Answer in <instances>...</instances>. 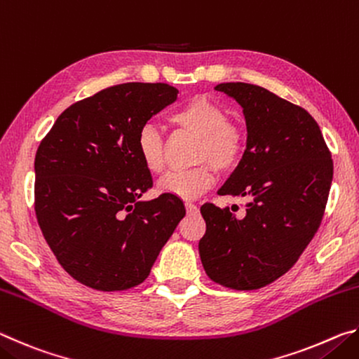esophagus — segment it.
Here are the masks:
<instances>
[{
	"label": "esophagus",
	"mask_w": 359,
	"mask_h": 359,
	"mask_svg": "<svg viewBox=\"0 0 359 359\" xmlns=\"http://www.w3.org/2000/svg\"><path fill=\"white\" fill-rule=\"evenodd\" d=\"M185 208H187L188 214H198V205L193 204L191 201H187L185 203Z\"/></svg>",
	"instance_id": "1"
}]
</instances>
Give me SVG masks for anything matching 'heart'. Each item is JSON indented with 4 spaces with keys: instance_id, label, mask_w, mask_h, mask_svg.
I'll return each instance as SVG.
<instances>
[{
    "instance_id": "1",
    "label": "heart",
    "mask_w": 359,
    "mask_h": 359,
    "mask_svg": "<svg viewBox=\"0 0 359 359\" xmlns=\"http://www.w3.org/2000/svg\"><path fill=\"white\" fill-rule=\"evenodd\" d=\"M171 121L180 128L201 137L198 161H205L187 171H172L158 182L161 193L182 199L196 198L214 184V165L228 172L239 165L245 151V133L241 126L229 123L228 112L218 102L208 98H193L171 114ZM137 154L144 168L160 174L166 166L163 137L155 126L145 125L137 136Z\"/></svg>"
}]
</instances>
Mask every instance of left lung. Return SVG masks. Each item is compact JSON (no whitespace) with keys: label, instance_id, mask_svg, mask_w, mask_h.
I'll use <instances>...</instances> for the list:
<instances>
[{"label":"left lung","instance_id":"8db88e82","mask_svg":"<svg viewBox=\"0 0 359 359\" xmlns=\"http://www.w3.org/2000/svg\"><path fill=\"white\" fill-rule=\"evenodd\" d=\"M239 102L247 149L218 194L245 209L201 205L205 274L233 290H258L288 272L317 233L332 182L331 151L306 109L244 82L218 83Z\"/></svg>","mask_w":359,"mask_h":359}]
</instances>
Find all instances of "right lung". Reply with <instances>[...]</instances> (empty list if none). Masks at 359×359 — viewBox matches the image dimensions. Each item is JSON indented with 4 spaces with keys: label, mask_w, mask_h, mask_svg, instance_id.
<instances>
[{
    "label": "right lung",
    "mask_w": 359,
    "mask_h": 359,
    "mask_svg": "<svg viewBox=\"0 0 359 359\" xmlns=\"http://www.w3.org/2000/svg\"><path fill=\"white\" fill-rule=\"evenodd\" d=\"M168 83L114 85L60 115L34 158V210L68 274L100 291L136 287L185 217L174 194L141 201L154 185L137 154L151 115L177 100Z\"/></svg>",
    "instance_id": "add662e5"
}]
</instances>
